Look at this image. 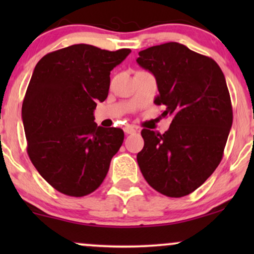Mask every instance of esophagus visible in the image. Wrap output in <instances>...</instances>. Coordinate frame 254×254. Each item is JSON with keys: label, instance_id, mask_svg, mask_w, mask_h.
Instances as JSON below:
<instances>
[{"label": "esophagus", "instance_id": "esophagus-1", "mask_svg": "<svg viewBox=\"0 0 254 254\" xmlns=\"http://www.w3.org/2000/svg\"><path fill=\"white\" fill-rule=\"evenodd\" d=\"M136 127H132V125H127L124 127V132L127 133V135H132V133H136Z\"/></svg>", "mask_w": 254, "mask_h": 254}]
</instances>
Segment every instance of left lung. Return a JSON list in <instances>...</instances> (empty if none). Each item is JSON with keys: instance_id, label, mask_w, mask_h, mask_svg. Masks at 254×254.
<instances>
[{"instance_id": "1", "label": "left lung", "mask_w": 254, "mask_h": 254, "mask_svg": "<svg viewBox=\"0 0 254 254\" xmlns=\"http://www.w3.org/2000/svg\"><path fill=\"white\" fill-rule=\"evenodd\" d=\"M137 63L156 78L164 116L173 118L165 133L142 130L137 162L154 190L167 197L190 194L214 173L223 156L233 110L218 64L179 43L138 52Z\"/></svg>"}]
</instances>
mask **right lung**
Segmentation results:
<instances>
[{"mask_svg":"<svg viewBox=\"0 0 254 254\" xmlns=\"http://www.w3.org/2000/svg\"><path fill=\"white\" fill-rule=\"evenodd\" d=\"M130 52L75 44L45 55L34 68L22 103L27 153L61 193L97 190L123 143V130L98 127L93 112L109 95L111 70Z\"/></svg>","mask_w":254,"mask_h":254,"instance_id":"add662e5","label":"right lung"}]
</instances>
